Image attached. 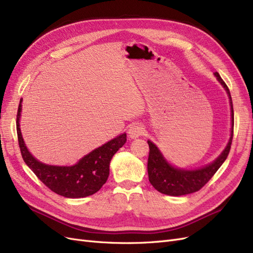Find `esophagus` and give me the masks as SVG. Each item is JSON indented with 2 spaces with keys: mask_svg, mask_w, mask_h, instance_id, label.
<instances>
[{
  "mask_svg": "<svg viewBox=\"0 0 253 253\" xmlns=\"http://www.w3.org/2000/svg\"><path fill=\"white\" fill-rule=\"evenodd\" d=\"M144 131H145V128L141 124H133L129 127L128 134H129V137L136 138L140 135H142Z\"/></svg>",
  "mask_w": 253,
  "mask_h": 253,
  "instance_id": "1",
  "label": "esophagus"
}]
</instances>
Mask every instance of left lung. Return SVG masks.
<instances>
[{
    "label": "left lung",
    "instance_id": "left-lung-1",
    "mask_svg": "<svg viewBox=\"0 0 253 253\" xmlns=\"http://www.w3.org/2000/svg\"><path fill=\"white\" fill-rule=\"evenodd\" d=\"M216 79L219 81L225 90L228 93L231 105V121H232V128H231V136L230 140L227 144V147L222 152L213 163L210 165L203 167L195 170H184L177 169L166 162L164 157L158 149V147L152 142L147 141L149 145V157H148V177L150 184L156 188L158 191L168 195H173V197H178V195H185L197 192L205 186L211 177L222 166L225 160L229 154L231 143L233 138V106L229 88L227 87L222 78L219 77L217 72L214 73Z\"/></svg>",
    "mask_w": 253,
    "mask_h": 253
}]
</instances>
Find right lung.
<instances>
[{"mask_svg":"<svg viewBox=\"0 0 253 253\" xmlns=\"http://www.w3.org/2000/svg\"><path fill=\"white\" fill-rule=\"evenodd\" d=\"M22 100L17 113V133L22 158L40 181L51 191L65 198H85L99 191L109 175V164L115 153L126 143V133L94 149L73 166L45 165L31 156L20 130Z\"/></svg>","mask_w":253,"mask_h":253,"instance_id":"obj_1","label":"right lung"}]
</instances>
